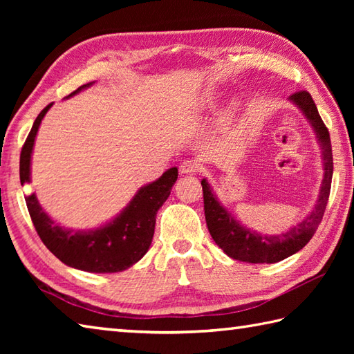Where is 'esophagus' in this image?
<instances>
[{"label":"esophagus","mask_w":354,"mask_h":354,"mask_svg":"<svg viewBox=\"0 0 354 354\" xmlns=\"http://www.w3.org/2000/svg\"><path fill=\"white\" fill-rule=\"evenodd\" d=\"M179 171L184 173V175H193V173L199 171V164L193 160H187L179 165Z\"/></svg>","instance_id":"obj_1"}]
</instances>
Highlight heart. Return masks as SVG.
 <instances>
[{
    "mask_svg": "<svg viewBox=\"0 0 354 354\" xmlns=\"http://www.w3.org/2000/svg\"><path fill=\"white\" fill-rule=\"evenodd\" d=\"M207 103H213V97H208V99H207Z\"/></svg>",
    "mask_w": 354,
    "mask_h": 354,
    "instance_id": "b5f03b06",
    "label": "heart"
}]
</instances>
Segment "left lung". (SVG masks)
Here are the masks:
<instances>
[{
  "label": "left lung",
  "mask_w": 354,
  "mask_h": 354,
  "mask_svg": "<svg viewBox=\"0 0 354 354\" xmlns=\"http://www.w3.org/2000/svg\"><path fill=\"white\" fill-rule=\"evenodd\" d=\"M289 99L303 111L306 118L309 120L322 150L324 178H322L318 201L312 213L303 222H299L297 227L278 236H263L240 225L239 221L228 213V209L217 201L207 179H202L201 184L202 192H204L205 221L209 234H212L219 248H222L223 252L234 260L246 263H277L288 259L309 243V240L313 237L315 231H317L318 225L322 221V216H324L333 176V155L330 133L319 117L317 104H315L309 93L298 91L292 94Z\"/></svg>",
  "instance_id": "8db88e82"
}]
</instances>
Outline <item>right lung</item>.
Segmentation results:
<instances>
[{
  "mask_svg": "<svg viewBox=\"0 0 354 354\" xmlns=\"http://www.w3.org/2000/svg\"><path fill=\"white\" fill-rule=\"evenodd\" d=\"M91 85L86 84L77 88L68 97ZM51 104L45 106L36 117L32 131L22 146L19 158L21 185L30 183V160L35 138ZM176 179L178 169H169L155 183L141 187L129 205L114 221L89 231H71L53 222L39 205L35 193L26 196V204L37 236L66 266L95 274L120 272L135 265L147 252L153 239L156 213L167 201Z\"/></svg>",
  "mask_w": 354,
  "mask_h": 354,
  "instance_id": "add662e5",
  "label": "right lung"
}]
</instances>
